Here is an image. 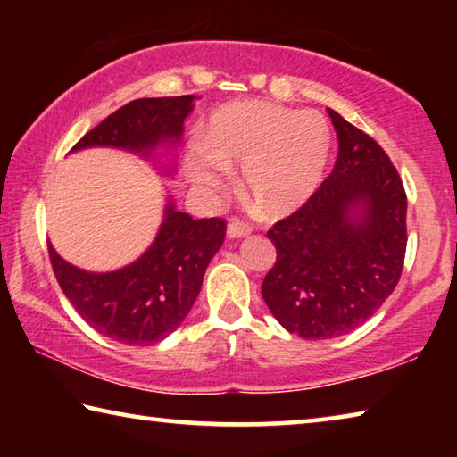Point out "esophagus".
Segmentation results:
<instances>
[{
  "label": "esophagus",
  "mask_w": 457,
  "mask_h": 457,
  "mask_svg": "<svg viewBox=\"0 0 457 457\" xmlns=\"http://www.w3.org/2000/svg\"><path fill=\"white\" fill-rule=\"evenodd\" d=\"M250 231H252V228L247 226V223L239 221V220H231L226 234H228V237H245V236H250Z\"/></svg>",
  "instance_id": "1"
}]
</instances>
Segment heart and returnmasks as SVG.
<instances>
[{"instance_id":"1","label":"heart","mask_w":457,"mask_h":457,"mask_svg":"<svg viewBox=\"0 0 457 457\" xmlns=\"http://www.w3.org/2000/svg\"><path fill=\"white\" fill-rule=\"evenodd\" d=\"M332 130L316 111H292L266 100L220 106L199 130V145L185 157V175L212 191L242 165V189L260 212L288 215L311 199L327 175Z\"/></svg>"}]
</instances>
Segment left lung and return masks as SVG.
I'll return each instance as SVG.
<instances>
[{
	"label": "left lung",
	"mask_w": 457,
	"mask_h": 457,
	"mask_svg": "<svg viewBox=\"0 0 457 457\" xmlns=\"http://www.w3.org/2000/svg\"><path fill=\"white\" fill-rule=\"evenodd\" d=\"M338 157L319 191L268 237L276 264L262 296L282 327L308 340L335 338L373 316L401 278L407 197L373 138L328 108Z\"/></svg>",
	"instance_id": "left-lung-1"
}]
</instances>
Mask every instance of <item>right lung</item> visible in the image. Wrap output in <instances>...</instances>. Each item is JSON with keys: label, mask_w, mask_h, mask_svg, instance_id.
Instances as JSON below:
<instances>
[{"label": "right lung", "mask_w": 457, "mask_h": 457, "mask_svg": "<svg viewBox=\"0 0 457 457\" xmlns=\"http://www.w3.org/2000/svg\"><path fill=\"white\" fill-rule=\"evenodd\" d=\"M193 103V95L133 100L84 135L72 153L111 146L145 157L159 173L173 177V149ZM223 237L226 221L193 220L167 197L153 244L129 266L88 272L60 258L52 245L48 252L62 292L92 328L119 343L146 346L171 335L189 314Z\"/></svg>", "instance_id": "right-lung-1"}]
</instances>
